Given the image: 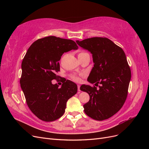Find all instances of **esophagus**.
Segmentation results:
<instances>
[{"label":"esophagus","mask_w":149,"mask_h":149,"mask_svg":"<svg viewBox=\"0 0 149 149\" xmlns=\"http://www.w3.org/2000/svg\"><path fill=\"white\" fill-rule=\"evenodd\" d=\"M77 87H78V91H79L78 93H79L80 92V85H77Z\"/></svg>","instance_id":"1"}]
</instances>
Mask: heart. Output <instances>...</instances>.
Here are the masks:
<instances>
[{"instance_id":"1","label":"heart","mask_w":149,"mask_h":149,"mask_svg":"<svg viewBox=\"0 0 149 149\" xmlns=\"http://www.w3.org/2000/svg\"><path fill=\"white\" fill-rule=\"evenodd\" d=\"M81 53H82V52H81ZM71 79H72L73 80L75 81H78L80 80V77L78 76V75H72L71 76Z\"/></svg>"}]
</instances>
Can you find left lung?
<instances>
[{
    "label": "left lung",
    "instance_id": "1",
    "mask_svg": "<svg viewBox=\"0 0 149 149\" xmlns=\"http://www.w3.org/2000/svg\"><path fill=\"white\" fill-rule=\"evenodd\" d=\"M92 54L94 65L87 80L98 87L82 85L90 100L84 105L85 114L98 121L109 118L122 108L127 95L131 69L122 48L106 38L94 37L76 41Z\"/></svg>",
    "mask_w": 149,
    "mask_h": 149
}]
</instances>
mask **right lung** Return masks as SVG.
Instances as JSON below:
<instances>
[{"label":"right lung","instance_id":"right-lung-1","mask_svg":"<svg viewBox=\"0 0 149 149\" xmlns=\"http://www.w3.org/2000/svg\"><path fill=\"white\" fill-rule=\"evenodd\" d=\"M79 48L75 41L50 36L35 41L22 63L20 86L32 113L42 121L61 118L68 100L77 92V85L70 80L61 87L51 81L58 79L60 61L64 52Z\"/></svg>","mask_w":149,"mask_h":149}]
</instances>
